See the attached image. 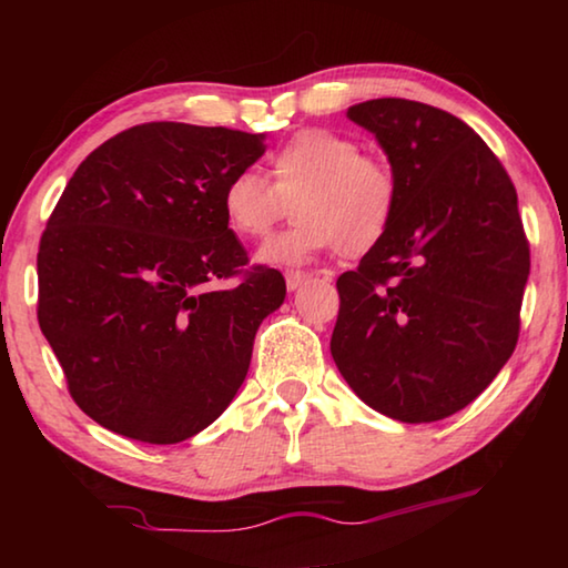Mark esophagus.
I'll return each instance as SVG.
<instances>
[{
  "mask_svg": "<svg viewBox=\"0 0 568 568\" xmlns=\"http://www.w3.org/2000/svg\"><path fill=\"white\" fill-rule=\"evenodd\" d=\"M305 281H311V273H305V271H287L285 273L287 291H297V287H301Z\"/></svg>",
  "mask_w": 568,
  "mask_h": 568,
  "instance_id": "1",
  "label": "esophagus"
}]
</instances>
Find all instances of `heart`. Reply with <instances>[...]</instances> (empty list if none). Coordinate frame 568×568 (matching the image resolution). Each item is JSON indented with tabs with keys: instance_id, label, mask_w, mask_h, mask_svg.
Returning a JSON list of instances; mask_svg holds the SVG:
<instances>
[{
	"instance_id": "1",
	"label": "heart",
	"mask_w": 568,
	"mask_h": 568,
	"mask_svg": "<svg viewBox=\"0 0 568 568\" xmlns=\"http://www.w3.org/2000/svg\"><path fill=\"white\" fill-rule=\"evenodd\" d=\"M265 175L237 170L223 187V215L245 240H263L293 205L297 223L261 250V261L297 265L338 250L365 255L390 230L398 207V178L388 160L348 134L311 128L295 132L265 158Z\"/></svg>"
}]
</instances>
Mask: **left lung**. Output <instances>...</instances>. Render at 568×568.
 Masks as SVG:
<instances>
[{
	"mask_svg": "<svg viewBox=\"0 0 568 568\" xmlns=\"http://www.w3.org/2000/svg\"><path fill=\"white\" fill-rule=\"evenodd\" d=\"M348 118L398 178L390 230L338 277L331 353L358 398L430 423L466 408L511 358L531 267L516 187L464 120L381 98Z\"/></svg>",
	"mask_w": 568,
	"mask_h": 568,
	"instance_id": "obj_1",
	"label": "left lung"
}]
</instances>
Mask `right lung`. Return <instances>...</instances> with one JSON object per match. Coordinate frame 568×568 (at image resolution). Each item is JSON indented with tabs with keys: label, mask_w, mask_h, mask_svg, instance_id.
Returning a JSON list of instances; mask_svg holds the SVG:
<instances>
[{
	"label": "right lung",
	"mask_w": 568,
	"mask_h": 568,
	"mask_svg": "<svg viewBox=\"0 0 568 568\" xmlns=\"http://www.w3.org/2000/svg\"><path fill=\"white\" fill-rule=\"evenodd\" d=\"M263 134L145 122L90 152L40 240L37 318L92 420L142 444L207 428L243 386L257 325L285 297L223 215ZM235 280L227 288L217 282Z\"/></svg>",
	"instance_id": "add662e5"
}]
</instances>
